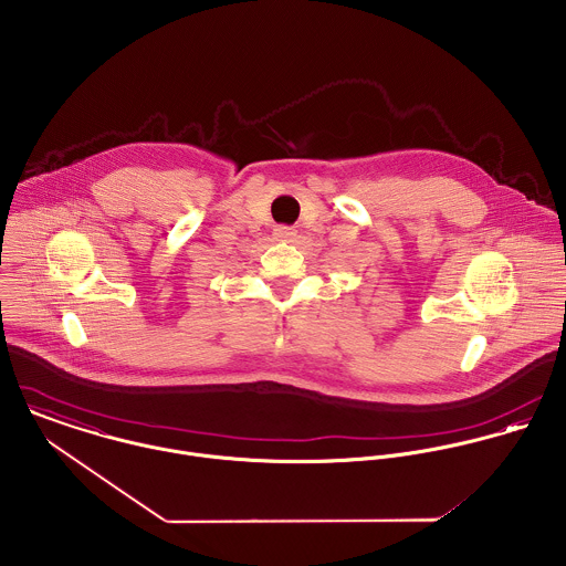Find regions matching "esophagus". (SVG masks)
Wrapping results in <instances>:
<instances>
[{
  "label": "esophagus",
  "instance_id": "esophagus-1",
  "mask_svg": "<svg viewBox=\"0 0 566 566\" xmlns=\"http://www.w3.org/2000/svg\"><path fill=\"white\" fill-rule=\"evenodd\" d=\"M274 238L281 240V242H292V240H296V229H292V227H276L274 229Z\"/></svg>",
  "mask_w": 566,
  "mask_h": 566
}]
</instances>
